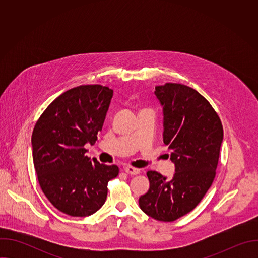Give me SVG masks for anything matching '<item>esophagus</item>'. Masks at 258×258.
<instances>
[{"label":"esophagus","instance_id":"1","mask_svg":"<svg viewBox=\"0 0 258 258\" xmlns=\"http://www.w3.org/2000/svg\"><path fill=\"white\" fill-rule=\"evenodd\" d=\"M124 171L128 174H132V175H136V174L140 173V169L136 168V167H133V166H126L124 168Z\"/></svg>","mask_w":258,"mask_h":258}]
</instances>
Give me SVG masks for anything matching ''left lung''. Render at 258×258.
Listing matches in <instances>:
<instances>
[{"instance_id": "1", "label": "left lung", "mask_w": 258, "mask_h": 258, "mask_svg": "<svg viewBox=\"0 0 258 258\" xmlns=\"http://www.w3.org/2000/svg\"><path fill=\"white\" fill-rule=\"evenodd\" d=\"M163 107V142L175 165L171 179L147 171L149 191L141 209L159 222H173L192 211L211 187L224 138L223 124L210 103L196 90L174 83L155 87Z\"/></svg>"}]
</instances>
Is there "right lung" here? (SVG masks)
Here are the masks:
<instances>
[{"label":"right lung","instance_id":"add662e5","mask_svg":"<svg viewBox=\"0 0 258 258\" xmlns=\"http://www.w3.org/2000/svg\"><path fill=\"white\" fill-rule=\"evenodd\" d=\"M113 90L101 85L70 89L57 97L36 121L32 159L48 200L70 216H89L106 201L107 185L118 175L117 165L86 156L102 131Z\"/></svg>","mask_w":258,"mask_h":258}]
</instances>
